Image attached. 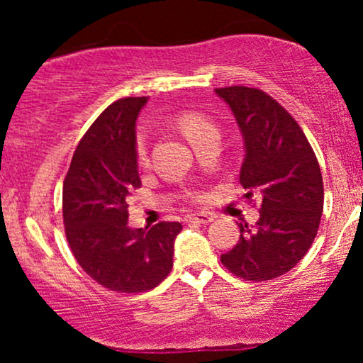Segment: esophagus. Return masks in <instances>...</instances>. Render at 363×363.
<instances>
[{
    "instance_id": "34e87169",
    "label": "esophagus",
    "mask_w": 363,
    "mask_h": 363,
    "mask_svg": "<svg viewBox=\"0 0 363 363\" xmlns=\"http://www.w3.org/2000/svg\"><path fill=\"white\" fill-rule=\"evenodd\" d=\"M215 220L213 213H208V211H199V213H193L186 216V222L189 223H210Z\"/></svg>"
}]
</instances>
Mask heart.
<instances>
[{"label":"heart","instance_id":"1","mask_svg":"<svg viewBox=\"0 0 363 363\" xmlns=\"http://www.w3.org/2000/svg\"><path fill=\"white\" fill-rule=\"evenodd\" d=\"M177 124L191 143H194L199 138H205L208 135H218V128H216L213 121L208 119L206 116L198 114V112H186V114L179 116ZM136 162H138L141 167L148 164L147 143L141 138L136 143Z\"/></svg>","mask_w":363,"mask_h":363}]
</instances>
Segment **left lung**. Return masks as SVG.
<instances>
[{"mask_svg": "<svg viewBox=\"0 0 363 363\" xmlns=\"http://www.w3.org/2000/svg\"><path fill=\"white\" fill-rule=\"evenodd\" d=\"M215 91L242 133L245 199L252 193L262 199L259 220L239 223V242L220 259L244 280H273L306 256L318 234L324 205L318 158L297 121L268 94L239 85Z\"/></svg>", "mask_w": 363, "mask_h": 363, "instance_id": "8db88e82", "label": "left lung"}]
</instances>
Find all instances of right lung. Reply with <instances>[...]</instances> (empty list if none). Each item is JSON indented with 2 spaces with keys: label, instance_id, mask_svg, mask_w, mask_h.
Instances as JSON below:
<instances>
[{
  "label": "right lung",
  "instance_id": "add662e5",
  "mask_svg": "<svg viewBox=\"0 0 363 363\" xmlns=\"http://www.w3.org/2000/svg\"><path fill=\"white\" fill-rule=\"evenodd\" d=\"M148 97L111 104L80 140L62 184V220L74 259L106 289L138 294L155 289L172 269L182 225H128V196L141 186L136 119Z\"/></svg>",
  "mask_w": 363,
  "mask_h": 363
}]
</instances>
